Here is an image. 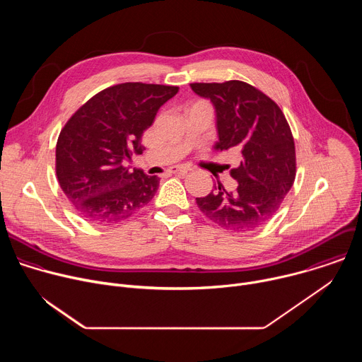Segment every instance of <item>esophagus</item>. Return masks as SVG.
<instances>
[{
    "label": "esophagus",
    "instance_id": "obj_1",
    "mask_svg": "<svg viewBox=\"0 0 362 362\" xmlns=\"http://www.w3.org/2000/svg\"><path fill=\"white\" fill-rule=\"evenodd\" d=\"M192 170V168H189V166H173V168H170V173H182V175H185V173H187V172H190Z\"/></svg>",
    "mask_w": 362,
    "mask_h": 362
}]
</instances>
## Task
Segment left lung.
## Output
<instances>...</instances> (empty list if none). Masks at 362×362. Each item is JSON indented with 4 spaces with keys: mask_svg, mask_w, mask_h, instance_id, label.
I'll return each instance as SVG.
<instances>
[{
    "mask_svg": "<svg viewBox=\"0 0 362 362\" xmlns=\"http://www.w3.org/2000/svg\"><path fill=\"white\" fill-rule=\"evenodd\" d=\"M216 112L219 140L215 148H236L242 162L230 170L235 192L218 183L208 196L196 197L202 214L223 229L249 232L265 225L291 190L296 158L291 127L276 103L256 87L229 80L192 83Z\"/></svg>",
    "mask_w": 362,
    "mask_h": 362,
    "instance_id": "8db88e82",
    "label": "left lung"
}]
</instances>
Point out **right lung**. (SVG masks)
<instances>
[{"label": "right lung", "instance_id": "obj_1", "mask_svg": "<svg viewBox=\"0 0 362 362\" xmlns=\"http://www.w3.org/2000/svg\"><path fill=\"white\" fill-rule=\"evenodd\" d=\"M179 87L122 83L93 95L69 119L56 147L59 183L77 214L97 225L129 219L153 199L158 176L124 166Z\"/></svg>", "mask_w": 362, "mask_h": 362}]
</instances>
